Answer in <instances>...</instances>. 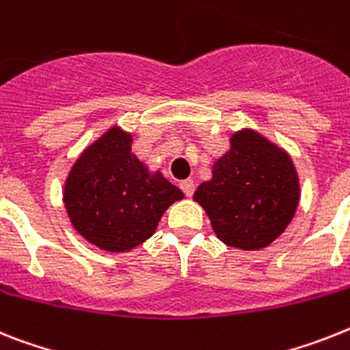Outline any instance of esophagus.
<instances>
[{"instance_id": "obj_1", "label": "esophagus", "mask_w": 350, "mask_h": 350, "mask_svg": "<svg viewBox=\"0 0 350 350\" xmlns=\"http://www.w3.org/2000/svg\"><path fill=\"white\" fill-rule=\"evenodd\" d=\"M180 189L184 191V195H186V196H193V193H195V182H193V180H182L180 182Z\"/></svg>"}]
</instances>
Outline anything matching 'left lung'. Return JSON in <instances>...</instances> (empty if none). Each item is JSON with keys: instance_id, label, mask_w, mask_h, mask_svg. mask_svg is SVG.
Instances as JSON below:
<instances>
[{"instance_id": "left-lung-1", "label": "left lung", "mask_w": 350, "mask_h": 350, "mask_svg": "<svg viewBox=\"0 0 350 350\" xmlns=\"http://www.w3.org/2000/svg\"><path fill=\"white\" fill-rule=\"evenodd\" d=\"M225 245L259 250L284 232L300 200L293 161L256 130H239L193 196Z\"/></svg>"}]
</instances>
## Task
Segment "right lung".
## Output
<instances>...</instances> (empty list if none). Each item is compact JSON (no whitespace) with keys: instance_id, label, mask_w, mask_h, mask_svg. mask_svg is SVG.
Returning <instances> with one entry per match:
<instances>
[{"instance_id":"right-lung-1","label":"right lung","mask_w":350,"mask_h":350,"mask_svg":"<svg viewBox=\"0 0 350 350\" xmlns=\"http://www.w3.org/2000/svg\"><path fill=\"white\" fill-rule=\"evenodd\" d=\"M182 198L163 173H150L132 154V134L120 126L83 150L64 186V206L77 232L109 252L146 241L164 211Z\"/></svg>"}]
</instances>
